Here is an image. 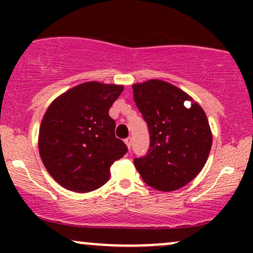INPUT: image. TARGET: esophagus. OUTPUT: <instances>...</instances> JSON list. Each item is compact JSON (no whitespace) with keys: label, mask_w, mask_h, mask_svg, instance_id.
Listing matches in <instances>:
<instances>
[{"label":"esophagus","mask_w":253,"mask_h":253,"mask_svg":"<svg viewBox=\"0 0 253 253\" xmlns=\"http://www.w3.org/2000/svg\"><path fill=\"white\" fill-rule=\"evenodd\" d=\"M125 143H126L127 147H128V149H130V146H132V138H130V136H128V138H126V139H125Z\"/></svg>","instance_id":"obj_1"}]
</instances>
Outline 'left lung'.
I'll list each match as a JSON object with an SVG mask.
<instances>
[{
    "label": "left lung",
    "mask_w": 253,
    "mask_h": 253,
    "mask_svg": "<svg viewBox=\"0 0 253 253\" xmlns=\"http://www.w3.org/2000/svg\"><path fill=\"white\" fill-rule=\"evenodd\" d=\"M132 88L151 140L147 155L134 158L136 170L153 189H179L199 175L210 156L213 138L206 113L187 92L164 81Z\"/></svg>",
    "instance_id": "obj_1"
}]
</instances>
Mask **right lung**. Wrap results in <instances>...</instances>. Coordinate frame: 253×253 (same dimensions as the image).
<instances>
[{
	"instance_id": "right-lung-1",
	"label": "right lung",
	"mask_w": 253,
	"mask_h": 253,
	"mask_svg": "<svg viewBox=\"0 0 253 253\" xmlns=\"http://www.w3.org/2000/svg\"><path fill=\"white\" fill-rule=\"evenodd\" d=\"M123 85L86 82L57 97L43 115L39 152L54 181L66 189L88 193L109 179L110 167L126 155L115 136L109 108Z\"/></svg>"
}]
</instances>
